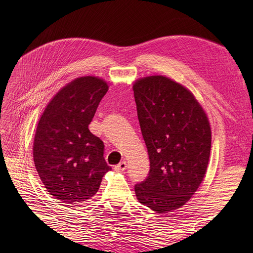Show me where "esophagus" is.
<instances>
[{
	"mask_svg": "<svg viewBox=\"0 0 253 253\" xmlns=\"http://www.w3.org/2000/svg\"><path fill=\"white\" fill-rule=\"evenodd\" d=\"M126 168H127V164H126V162L125 161H123V162H121V163H118L116 166H115V170L116 171H123V170H125L126 169Z\"/></svg>",
	"mask_w": 253,
	"mask_h": 253,
	"instance_id": "34e87169",
	"label": "esophagus"
}]
</instances>
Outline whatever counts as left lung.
Instances as JSON below:
<instances>
[{"mask_svg": "<svg viewBox=\"0 0 253 253\" xmlns=\"http://www.w3.org/2000/svg\"><path fill=\"white\" fill-rule=\"evenodd\" d=\"M138 120L150 160L148 177L135 186L141 204L160 214L189 200L206 175L211 127L184 85L164 76L133 84Z\"/></svg>", "mask_w": 253, "mask_h": 253, "instance_id": "1", "label": "left lung"}]
</instances>
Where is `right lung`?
Instances as JSON below:
<instances>
[{"label": "right lung", "instance_id": "1", "mask_svg": "<svg viewBox=\"0 0 253 253\" xmlns=\"http://www.w3.org/2000/svg\"><path fill=\"white\" fill-rule=\"evenodd\" d=\"M107 90L101 78L75 79L54 95L38 123L35 166L50 195L65 203L92 198L112 169L103 157V141L88 128Z\"/></svg>", "mask_w": 253, "mask_h": 253}]
</instances>
